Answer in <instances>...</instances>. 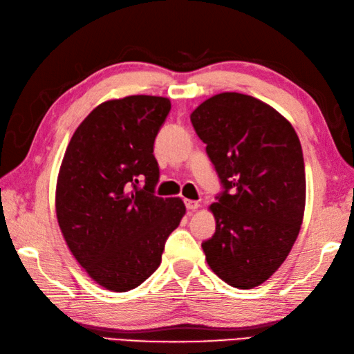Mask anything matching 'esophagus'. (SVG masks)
Returning a JSON list of instances; mask_svg holds the SVG:
<instances>
[{
  "instance_id": "34e87169",
  "label": "esophagus",
  "mask_w": 354,
  "mask_h": 354,
  "mask_svg": "<svg viewBox=\"0 0 354 354\" xmlns=\"http://www.w3.org/2000/svg\"><path fill=\"white\" fill-rule=\"evenodd\" d=\"M185 205L186 208H188L189 211H196L198 208V202H196V200H185Z\"/></svg>"
}]
</instances>
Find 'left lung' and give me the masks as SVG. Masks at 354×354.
<instances>
[{
    "instance_id": "8db88e82",
    "label": "left lung",
    "mask_w": 354,
    "mask_h": 354,
    "mask_svg": "<svg viewBox=\"0 0 354 354\" xmlns=\"http://www.w3.org/2000/svg\"><path fill=\"white\" fill-rule=\"evenodd\" d=\"M223 191L209 206L216 232L206 262L231 286L250 290L281 266L301 231L305 165L295 128L260 100L223 92L191 114Z\"/></svg>"
}]
</instances>
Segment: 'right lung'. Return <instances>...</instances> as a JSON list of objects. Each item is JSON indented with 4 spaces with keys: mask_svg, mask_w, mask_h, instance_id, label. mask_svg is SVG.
<instances>
[{
    "mask_svg": "<svg viewBox=\"0 0 354 354\" xmlns=\"http://www.w3.org/2000/svg\"><path fill=\"white\" fill-rule=\"evenodd\" d=\"M169 111L163 97L109 100L83 120L64 152L55 192L59 230L73 257L106 290L142 285L186 212L182 198L154 194V140Z\"/></svg>",
    "mask_w": 354,
    "mask_h": 354,
    "instance_id": "right-lung-1",
    "label": "right lung"
}]
</instances>
